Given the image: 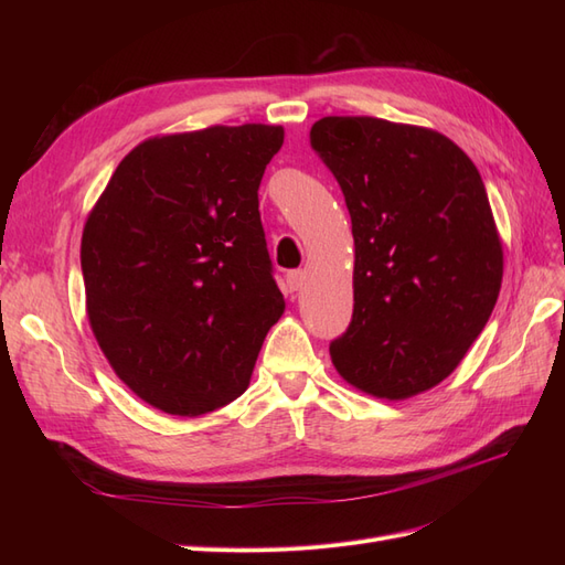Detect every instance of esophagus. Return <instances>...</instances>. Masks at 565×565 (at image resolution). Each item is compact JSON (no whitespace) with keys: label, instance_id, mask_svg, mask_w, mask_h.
<instances>
[{"label":"esophagus","instance_id":"1","mask_svg":"<svg viewBox=\"0 0 565 565\" xmlns=\"http://www.w3.org/2000/svg\"><path fill=\"white\" fill-rule=\"evenodd\" d=\"M285 280H287L289 292H299V289L306 282V270H289L287 276H285Z\"/></svg>","mask_w":565,"mask_h":565}]
</instances>
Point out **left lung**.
Listing matches in <instances>:
<instances>
[{"label":"left lung","mask_w":565,"mask_h":565,"mask_svg":"<svg viewBox=\"0 0 565 565\" xmlns=\"http://www.w3.org/2000/svg\"><path fill=\"white\" fill-rule=\"evenodd\" d=\"M311 148L344 193L355 243L353 318L332 363L370 396H417L459 365L500 295L483 179L448 136L380 117H322Z\"/></svg>","instance_id":"8db88e82"}]
</instances>
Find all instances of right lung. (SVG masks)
Masks as SVG:
<instances>
[{
    "mask_svg": "<svg viewBox=\"0 0 565 565\" xmlns=\"http://www.w3.org/2000/svg\"><path fill=\"white\" fill-rule=\"evenodd\" d=\"M282 127L156 136L117 164L82 233L87 316L148 405L198 417L245 393L285 299L259 214Z\"/></svg>",
    "mask_w": 565,
    "mask_h": 565,
    "instance_id": "1",
    "label": "right lung"
}]
</instances>
